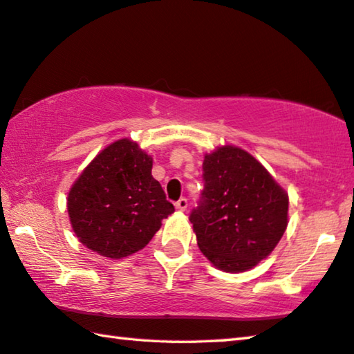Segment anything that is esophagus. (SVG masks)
<instances>
[{
  "label": "esophagus",
  "mask_w": 354,
  "mask_h": 354,
  "mask_svg": "<svg viewBox=\"0 0 354 354\" xmlns=\"http://www.w3.org/2000/svg\"><path fill=\"white\" fill-rule=\"evenodd\" d=\"M187 205H189V203H187V199L185 198H183V199H179L178 203L175 204V207H176V210H179V212H184L185 209H187Z\"/></svg>",
  "instance_id": "obj_1"
}]
</instances>
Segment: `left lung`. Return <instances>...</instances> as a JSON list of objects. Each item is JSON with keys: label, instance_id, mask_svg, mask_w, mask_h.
<instances>
[{"label": "left lung", "instance_id": "left-lung-1", "mask_svg": "<svg viewBox=\"0 0 354 354\" xmlns=\"http://www.w3.org/2000/svg\"><path fill=\"white\" fill-rule=\"evenodd\" d=\"M203 203L190 214L212 264L242 273L274 250L288 225V193L248 151L221 145L204 155Z\"/></svg>", "mask_w": 354, "mask_h": 354}]
</instances>
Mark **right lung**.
I'll use <instances>...</instances> for the list:
<instances>
[{
    "label": "right lung",
    "instance_id": "right-lung-1",
    "mask_svg": "<svg viewBox=\"0 0 354 354\" xmlns=\"http://www.w3.org/2000/svg\"><path fill=\"white\" fill-rule=\"evenodd\" d=\"M151 167L153 158L129 138L109 144L88 162L67 193L68 219L82 245L122 259L149 244L175 212Z\"/></svg>",
    "mask_w": 354,
    "mask_h": 354
}]
</instances>
